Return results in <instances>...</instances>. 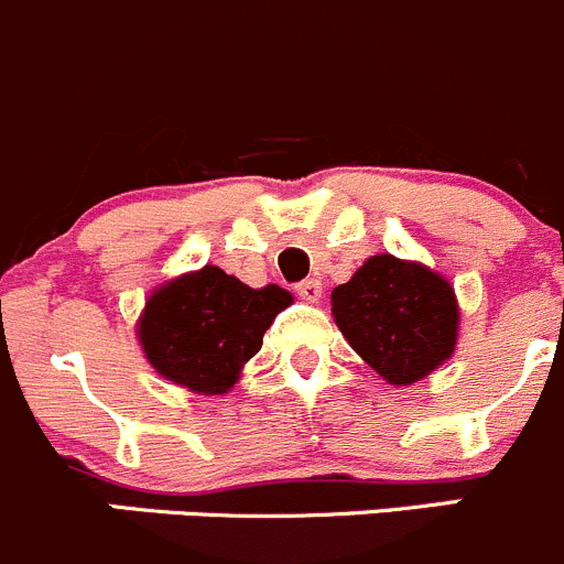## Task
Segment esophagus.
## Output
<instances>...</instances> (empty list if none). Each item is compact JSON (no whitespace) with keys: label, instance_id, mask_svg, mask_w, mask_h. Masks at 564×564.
Here are the masks:
<instances>
[{"label":"esophagus","instance_id":"esophagus-1","mask_svg":"<svg viewBox=\"0 0 564 564\" xmlns=\"http://www.w3.org/2000/svg\"><path fill=\"white\" fill-rule=\"evenodd\" d=\"M295 293H299V299H304L306 304H317L323 295V284L317 280H304L301 284H295Z\"/></svg>","mask_w":564,"mask_h":564}]
</instances>
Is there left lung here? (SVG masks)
<instances>
[{
	"label": "left lung",
	"mask_w": 564,
	"mask_h": 564,
	"mask_svg": "<svg viewBox=\"0 0 564 564\" xmlns=\"http://www.w3.org/2000/svg\"><path fill=\"white\" fill-rule=\"evenodd\" d=\"M332 315L350 348L392 387H411L455 354L460 306L447 276L416 260L372 254L332 290Z\"/></svg>",
	"instance_id": "1"
}]
</instances>
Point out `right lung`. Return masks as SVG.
I'll use <instances>...</instances> for the list:
<instances>
[{"label": "right lung", "mask_w": 564, "mask_h": 564, "mask_svg": "<svg viewBox=\"0 0 564 564\" xmlns=\"http://www.w3.org/2000/svg\"><path fill=\"white\" fill-rule=\"evenodd\" d=\"M290 304L293 295L280 284L249 288L219 265H203L148 295L137 339L164 381L194 394H227Z\"/></svg>", "instance_id": "1"}]
</instances>
